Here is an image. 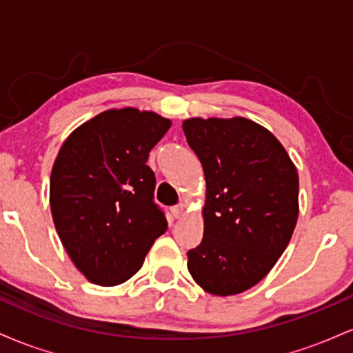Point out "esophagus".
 Here are the masks:
<instances>
[{"instance_id":"esophagus-1","label":"esophagus","mask_w":353,"mask_h":353,"mask_svg":"<svg viewBox=\"0 0 353 353\" xmlns=\"http://www.w3.org/2000/svg\"><path fill=\"white\" fill-rule=\"evenodd\" d=\"M172 216L176 219L184 217L185 216V205L179 204V205H176V208H172Z\"/></svg>"}]
</instances>
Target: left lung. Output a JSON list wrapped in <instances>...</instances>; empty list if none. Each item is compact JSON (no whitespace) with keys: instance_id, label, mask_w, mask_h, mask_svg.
I'll return each instance as SVG.
<instances>
[{"instance_id":"left-lung-1","label":"left lung","mask_w":353,"mask_h":353,"mask_svg":"<svg viewBox=\"0 0 353 353\" xmlns=\"http://www.w3.org/2000/svg\"><path fill=\"white\" fill-rule=\"evenodd\" d=\"M182 129L205 177L204 237L188 252V269L205 292H245L289 245L297 169L277 137L245 117H190Z\"/></svg>"}]
</instances>
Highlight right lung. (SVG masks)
<instances>
[{"instance_id": "1", "label": "right lung", "mask_w": 353, "mask_h": 353, "mask_svg": "<svg viewBox=\"0 0 353 353\" xmlns=\"http://www.w3.org/2000/svg\"><path fill=\"white\" fill-rule=\"evenodd\" d=\"M171 124L152 111L108 109L61 145L50 182L52 221L89 282L112 287L129 281L168 230L145 163Z\"/></svg>"}]
</instances>
